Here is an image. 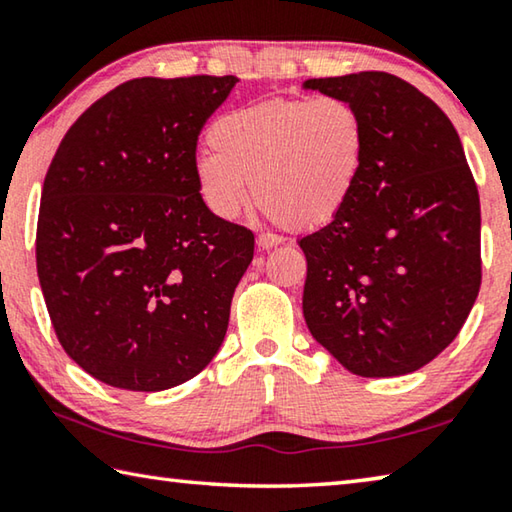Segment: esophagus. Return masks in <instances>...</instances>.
Here are the masks:
<instances>
[{"label":"esophagus","mask_w":512,"mask_h":512,"mask_svg":"<svg viewBox=\"0 0 512 512\" xmlns=\"http://www.w3.org/2000/svg\"><path fill=\"white\" fill-rule=\"evenodd\" d=\"M277 244H282V237L268 235V232H264V235L257 237V248H259V250H268V248H273V246H277Z\"/></svg>","instance_id":"esophagus-1"}]
</instances>
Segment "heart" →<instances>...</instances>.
I'll return each instance as SVG.
<instances>
[{
  "label": "heart",
  "mask_w": 512,
  "mask_h": 512,
  "mask_svg": "<svg viewBox=\"0 0 512 512\" xmlns=\"http://www.w3.org/2000/svg\"><path fill=\"white\" fill-rule=\"evenodd\" d=\"M198 155L201 201L219 221L237 219L253 180L255 201L293 230L332 223L348 210L366 169L368 128L343 97H275L223 112Z\"/></svg>",
  "instance_id": "heart-1"
}]
</instances>
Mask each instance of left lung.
Instances as JSON below:
<instances>
[{
    "label": "left lung",
    "instance_id": "obj_1",
    "mask_svg": "<svg viewBox=\"0 0 512 512\" xmlns=\"http://www.w3.org/2000/svg\"><path fill=\"white\" fill-rule=\"evenodd\" d=\"M368 128L366 169L339 219L298 244L302 314L314 339L359 377L427 366L461 332L481 287V205L452 121L386 72L309 79Z\"/></svg>",
    "mask_w": 512,
    "mask_h": 512
}]
</instances>
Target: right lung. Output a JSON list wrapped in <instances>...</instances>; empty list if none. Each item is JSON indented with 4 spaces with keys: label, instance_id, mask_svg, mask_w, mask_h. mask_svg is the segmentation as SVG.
Segmentation results:
<instances>
[{
    "label": "right lung",
    "instance_id": "add662e5",
    "mask_svg": "<svg viewBox=\"0 0 512 512\" xmlns=\"http://www.w3.org/2000/svg\"><path fill=\"white\" fill-rule=\"evenodd\" d=\"M237 76L133 79L94 101L42 185L36 264L63 350L103 384L167 391L225 339L255 237L196 187V142Z\"/></svg>",
    "mask_w": 512,
    "mask_h": 512
}]
</instances>
